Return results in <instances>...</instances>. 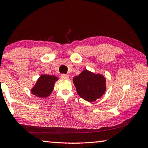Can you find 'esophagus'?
I'll list each match as a JSON object with an SVG mask.
<instances>
[{"label":"esophagus","instance_id":"1","mask_svg":"<svg viewBox=\"0 0 148 148\" xmlns=\"http://www.w3.org/2000/svg\"><path fill=\"white\" fill-rule=\"evenodd\" d=\"M61 77L62 78V79H68L69 78V76L67 74H63L61 75Z\"/></svg>","mask_w":148,"mask_h":148}]
</instances>
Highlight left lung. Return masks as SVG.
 I'll list each match as a JSON object with an SVG mask.
<instances>
[{
	"mask_svg": "<svg viewBox=\"0 0 148 148\" xmlns=\"http://www.w3.org/2000/svg\"><path fill=\"white\" fill-rule=\"evenodd\" d=\"M73 82L78 95L88 102H93L99 99L106 91L105 77L87 70L75 76Z\"/></svg>",
	"mask_w": 148,
	"mask_h": 148,
	"instance_id": "left-lung-1",
	"label": "left lung"
}]
</instances>
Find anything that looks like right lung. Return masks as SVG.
<instances>
[{"instance_id": "add662e5", "label": "right lung", "mask_w": 148, "mask_h": 148, "mask_svg": "<svg viewBox=\"0 0 148 148\" xmlns=\"http://www.w3.org/2000/svg\"><path fill=\"white\" fill-rule=\"evenodd\" d=\"M57 77L49 75H42L34 87L31 90L34 95L40 98H45L48 97L53 90V86L56 81Z\"/></svg>"}]
</instances>
